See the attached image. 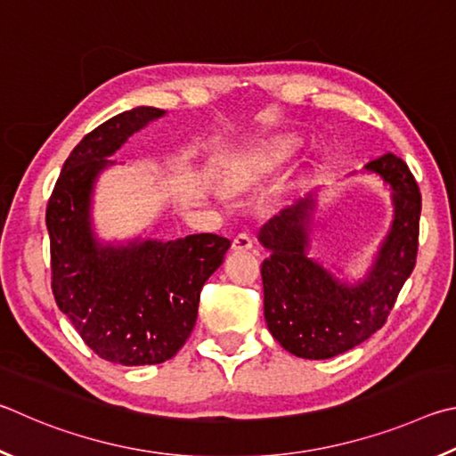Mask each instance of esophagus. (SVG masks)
I'll list each match as a JSON object with an SVG mask.
<instances>
[{"label":"esophagus","instance_id":"1","mask_svg":"<svg viewBox=\"0 0 456 456\" xmlns=\"http://www.w3.org/2000/svg\"><path fill=\"white\" fill-rule=\"evenodd\" d=\"M232 248H234L236 252L250 250V248H252V236H250V234H246V232L236 234V236H234V240H232Z\"/></svg>","mask_w":456,"mask_h":456}]
</instances>
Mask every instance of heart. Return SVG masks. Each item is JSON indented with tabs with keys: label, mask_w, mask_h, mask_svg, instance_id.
<instances>
[{
	"label": "heart",
	"mask_w": 456,
	"mask_h": 456,
	"mask_svg": "<svg viewBox=\"0 0 456 456\" xmlns=\"http://www.w3.org/2000/svg\"><path fill=\"white\" fill-rule=\"evenodd\" d=\"M290 150V142L274 140L260 146L258 150H254L246 158L238 159L232 170L226 175V190L240 191L252 186L254 182L266 178L270 172L276 170L289 158Z\"/></svg>",
	"instance_id": "b5f03b06"
}]
</instances>
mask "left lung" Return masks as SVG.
Segmentation results:
<instances>
[{
    "instance_id": "left-lung-1",
    "label": "left lung",
    "mask_w": 456,
    "mask_h": 456,
    "mask_svg": "<svg viewBox=\"0 0 456 456\" xmlns=\"http://www.w3.org/2000/svg\"><path fill=\"white\" fill-rule=\"evenodd\" d=\"M364 167L388 183L395 204L393 226L364 281L340 282L306 256L313 196L284 208L260 228V242L270 252L260 268L268 330L300 358L324 361L370 338L385 326L417 265L422 206L417 180L395 154Z\"/></svg>"
}]
</instances>
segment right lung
Here are the masks:
<instances>
[{"label": "right lung", "mask_w": 456, "mask_h": 456, "mask_svg": "<svg viewBox=\"0 0 456 456\" xmlns=\"http://www.w3.org/2000/svg\"><path fill=\"white\" fill-rule=\"evenodd\" d=\"M164 110L140 106L95 127L71 150L47 202L52 290L79 337L103 361L124 366L172 358L196 324L202 286L224 262L228 238L100 244L92 191L108 159Z\"/></svg>", "instance_id": "obj_1"}]
</instances>
